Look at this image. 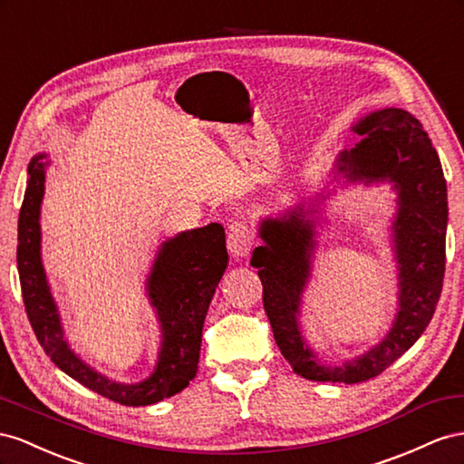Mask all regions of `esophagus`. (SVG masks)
<instances>
[{
  "label": "esophagus",
  "instance_id": "34e87169",
  "mask_svg": "<svg viewBox=\"0 0 464 464\" xmlns=\"http://www.w3.org/2000/svg\"><path fill=\"white\" fill-rule=\"evenodd\" d=\"M255 246V233L245 221H235L227 231V248L237 258L246 256Z\"/></svg>",
  "mask_w": 464,
  "mask_h": 464
}]
</instances>
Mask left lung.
Wrapping results in <instances>:
<instances>
[{"label": "left lung", "mask_w": 464, "mask_h": 464, "mask_svg": "<svg viewBox=\"0 0 464 464\" xmlns=\"http://www.w3.org/2000/svg\"><path fill=\"white\" fill-rule=\"evenodd\" d=\"M362 140L338 157V173L350 182L389 180L399 192L392 223L399 262V313L375 348L342 365H323L299 330V305L311 276L314 223L301 206L260 223L262 246L250 264L258 268L264 311L277 348L309 381L362 382L385 372L414 346L438 307L445 274L447 184L438 151L416 118L402 109H382L352 128Z\"/></svg>", "instance_id": "8db88e82"}]
</instances>
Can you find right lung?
<instances>
[{
  "mask_svg": "<svg viewBox=\"0 0 464 464\" xmlns=\"http://www.w3.org/2000/svg\"><path fill=\"white\" fill-rule=\"evenodd\" d=\"M36 155L29 163L17 229V268L23 303L43 350L63 373L104 399L124 406H148L169 399L196 377L200 360L202 328L209 301L227 268L225 231L219 223L184 231L159 248L148 277L151 305L161 324V352L155 372L136 385L111 381L97 373L72 352L63 338L56 301L41 260V204L48 163Z\"/></svg>",
  "mask_w": 464,
  "mask_h": 464,
  "instance_id": "right-lung-1",
  "label": "right lung"
}]
</instances>
